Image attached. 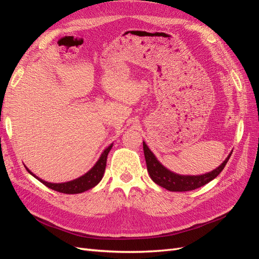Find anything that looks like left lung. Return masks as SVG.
Segmentation results:
<instances>
[{
	"label": "left lung",
	"instance_id": "obj_1",
	"mask_svg": "<svg viewBox=\"0 0 259 259\" xmlns=\"http://www.w3.org/2000/svg\"><path fill=\"white\" fill-rule=\"evenodd\" d=\"M144 146V153H145V159L147 163V169L148 173L150 175L151 179L155 184L159 186L165 188L166 190L169 191H190L194 190L197 188H200L202 186L206 185L209 183L210 180L216 178L219 174L222 173V170L226 166L227 162H228L230 155L232 152L227 158L221 165L214 170L209 171L204 175H198V176H189V175H179L176 173H173L166 167H164L162 164L155 158V155L152 153L150 149L148 148L146 143H143Z\"/></svg>",
	"mask_w": 259,
	"mask_h": 259
}]
</instances>
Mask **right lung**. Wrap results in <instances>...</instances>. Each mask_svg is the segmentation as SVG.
Wrapping results in <instances>:
<instances>
[{
	"mask_svg": "<svg viewBox=\"0 0 259 259\" xmlns=\"http://www.w3.org/2000/svg\"><path fill=\"white\" fill-rule=\"evenodd\" d=\"M113 144H111L108 148L105 149V151L101 153L99 160L96 162L95 165H94L88 173L84 174L83 176L76 178L74 180H71V182H67V183H61V184H53V183H48L45 180L38 178L35 176L32 171H30V169L27 170L29 173L35 177L37 180L45 185L46 187L51 188V189L58 191L61 193H67V194H74V193H81L84 192L89 189H92L93 187H95L104 176L105 173V168H106V164H107V156L109 151L111 150Z\"/></svg>",
	"mask_w": 259,
	"mask_h": 259,
	"instance_id": "add662e5",
	"label": "right lung"
}]
</instances>
